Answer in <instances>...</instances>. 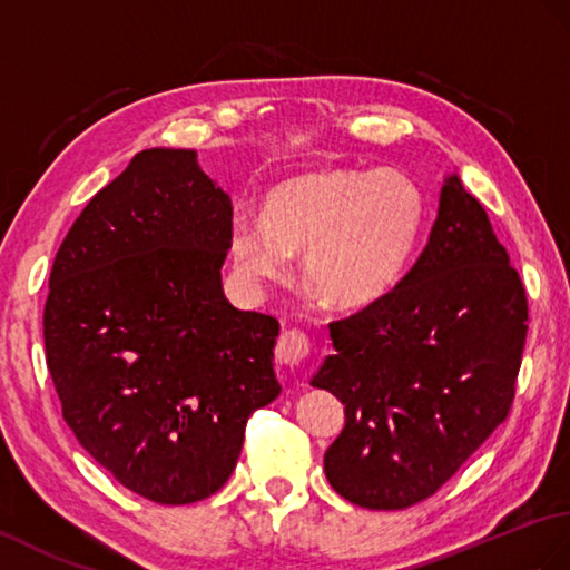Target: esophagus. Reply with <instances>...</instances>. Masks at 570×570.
Instances as JSON below:
<instances>
[{
	"mask_svg": "<svg viewBox=\"0 0 570 570\" xmlns=\"http://www.w3.org/2000/svg\"><path fill=\"white\" fill-rule=\"evenodd\" d=\"M311 354V340L306 333H301L296 327H288L279 337V345H276V360L284 366H298L301 362H306Z\"/></svg>",
	"mask_w": 570,
	"mask_h": 570,
	"instance_id": "1",
	"label": "esophagus"
}]
</instances>
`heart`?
Here are the masks:
<instances>
[{"label": "heart", "instance_id": "b5f03b06", "mask_svg": "<svg viewBox=\"0 0 570 570\" xmlns=\"http://www.w3.org/2000/svg\"><path fill=\"white\" fill-rule=\"evenodd\" d=\"M428 204L403 171L327 167L276 184L262 216L235 214L230 255L247 279H303L333 308H364L399 286L425 230Z\"/></svg>", "mask_w": 570, "mask_h": 570}]
</instances>
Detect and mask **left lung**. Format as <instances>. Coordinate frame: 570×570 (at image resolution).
Returning a JSON list of instances; mask_svg holds the SVG:
<instances>
[{
  "mask_svg": "<svg viewBox=\"0 0 570 570\" xmlns=\"http://www.w3.org/2000/svg\"><path fill=\"white\" fill-rule=\"evenodd\" d=\"M527 294L479 198L449 175L430 240L389 296L330 323L315 389L345 403L325 452L335 491L368 510L434 495L514 399Z\"/></svg>",
  "mask_w": 570,
  "mask_h": 570,
  "instance_id": "obj_1",
  "label": "left lung"
}]
</instances>
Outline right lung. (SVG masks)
<instances>
[{
  "mask_svg": "<svg viewBox=\"0 0 570 570\" xmlns=\"http://www.w3.org/2000/svg\"><path fill=\"white\" fill-rule=\"evenodd\" d=\"M230 220L194 150L150 148L91 196L50 269L43 340L62 417L160 505L223 488L247 417L282 391L279 321L223 294Z\"/></svg>",
  "mask_w": 570,
  "mask_h": 570,
  "instance_id": "obj_1",
  "label": "right lung"
}]
</instances>
